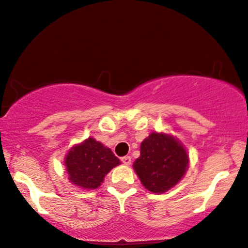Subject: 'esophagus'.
Here are the masks:
<instances>
[{
    "label": "esophagus",
    "instance_id": "esophagus-1",
    "mask_svg": "<svg viewBox=\"0 0 248 248\" xmlns=\"http://www.w3.org/2000/svg\"><path fill=\"white\" fill-rule=\"evenodd\" d=\"M122 163L126 164V166H129V164L131 163V157L130 156H124L121 158Z\"/></svg>",
    "mask_w": 248,
    "mask_h": 248
}]
</instances>
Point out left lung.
I'll use <instances>...</instances> for the list:
<instances>
[{
    "instance_id": "left-lung-1",
    "label": "left lung",
    "mask_w": 248,
    "mask_h": 248,
    "mask_svg": "<svg viewBox=\"0 0 248 248\" xmlns=\"http://www.w3.org/2000/svg\"><path fill=\"white\" fill-rule=\"evenodd\" d=\"M188 168L187 152L179 141L153 133L140 145V156L134 169L141 184L152 193H164L173 187Z\"/></svg>"
}]
</instances>
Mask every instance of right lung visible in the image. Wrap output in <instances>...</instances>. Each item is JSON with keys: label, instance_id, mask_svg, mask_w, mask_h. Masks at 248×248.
Returning <instances> with one entry per match:
<instances>
[{"label": "right lung", "instance_id": "right-lung-1", "mask_svg": "<svg viewBox=\"0 0 248 248\" xmlns=\"http://www.w3.org/2000/svg\"><path fill=\"white\" fill-rule=\"evenodd\" d=\"M69 179L76 186L94 189L103 183L105 174L120 164V160L94 138L72 147L64 161Z\"/></svg>", "mask_w": 248, "mask_h": 248}]
</instances>
